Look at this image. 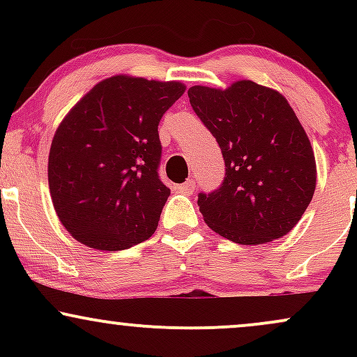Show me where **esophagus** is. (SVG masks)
Here are the masks:
<instances>
[{"instance_id": "obj_1", "label": "esophagus", "mask_w": 357, "mask_h": 357, "mask_svg": "<svg viewBox=\"0 0 357 357\" xmlns=\"http://www.w3.org/2000/svg\"><path fill=\"white\" fill-rule=\"evenodd\" d=\"M176 190H178L179 192H184V195H191V192L196 190V183L192 181V179H188L186 183L178 184V186H176Z\"/></svg>"}]
</instances>
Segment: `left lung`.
I'll return each instance as SVG.
<instances>
[{
    "instance_id": "left-lung-1",
    "label": "left lung",
    "mask_w": 357,
    "mask_h": 357,
    "mask_svg": "<svg viewBox=\"0 0 357 357\" xmlns=\"http://www.w3.org/2000/svg\"><path fill=\"white\" fill-rule=\"evenodd\" d=\"M196 116L215 136L225 181L198 206L213 231L240 245L282 238L302 218L315 191L314 149L277 90L252 80L228 89L188 90Z\"/></svg>"
}]
</instances>
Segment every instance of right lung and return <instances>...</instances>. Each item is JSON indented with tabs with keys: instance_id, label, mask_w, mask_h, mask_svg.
I'll return each mask as SVG.
<instances>
[{
	"instance_id": "obj_1",
	"label": "right lung",
	"mask_w": 357,
	"mask_h": 357,
	"mask_svg": "<svg viewBox=\"0 0 357 357\" xmlns=\"http://www.w3.org/2000/svg\"><path fill=\"white\" fill-rule=\"evenodd\" d=\"M184 90L181 82L109 77L56 127L48 186L56 216L77 241L116 252L155 231L171 192L158 174V126Z\"/></svg>"
}]
</instances>
